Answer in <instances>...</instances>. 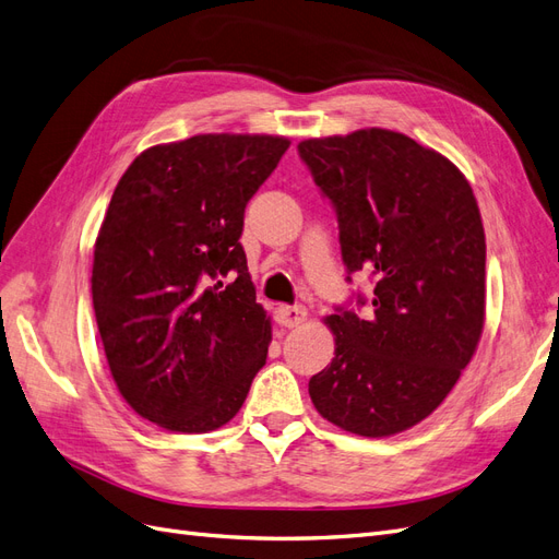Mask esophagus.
Returning <instances> with one entry per match:
<instances>
[{
	"mask_svg": "<svg viewBox=\"0 0 559 559\" xmlns=\"http://www.w3.org/2000/svg\"><path fill=\"white\" fill-rule=\"evenodd\" d=\"M306 319H308V310L302 306H280L277 308V324H282L286 329L300 326Z\"/></svg>",
	"mask_w": 559,
	"mask_h": 559,
	"instance_id": "1",
	"label": "esophagus"
}]
</instances>
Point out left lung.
<instances>
[{
	"instance_id": "left-lung-1",
	"label": "left lung",
	"mask_w": 559,
	"mask_h": 559,
	"mask_svg": "<svg viewBox=\"0 0 559 559\" xmlns=\"http://www.w3.org/2000/svg\"><path fill=\"white\" fill-rule=\"evenodd\" d=\"M298 154L337 216L343 263L366 270L359 317L335 308V357L310 378L321 417L382 438L415 427L450 394L485 324V230L466 177L394 130L306 140Z\"/></svg>"
}]
</instances>
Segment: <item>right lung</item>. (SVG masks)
Wrapping results in <instances>:
<instances>
[{"label":"right lung","mask_w":559,"mask_h":559,"mask_svg":"<svg viewBox=\"0 0 559 559\" xmlns=\"http://www.w3.org/2000/svg\"><path fill=\"white\" fill-rule=\"evenodd\" d=\"M289 144L195 134L151 146L111 195L93 259L97 329L118 392L167 431L224 427L265 364L270 319L240 235Z\"/></svg>","instance_id":"add662e5"}]
</instances>
